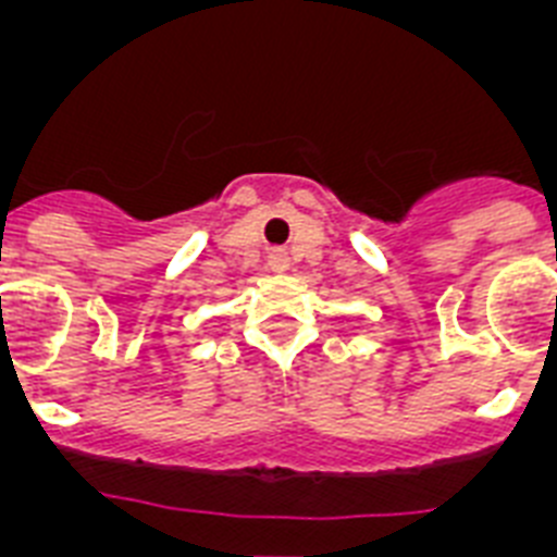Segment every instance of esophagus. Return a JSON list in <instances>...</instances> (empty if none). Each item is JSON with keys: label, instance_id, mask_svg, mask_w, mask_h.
<instances>
[{"label": "esophagus", "instance_id": "1", "mask_svg": "<svg viewBox=\"0 0 557 557\" xmlns=\"http://www.w3.org/2000/svg\"><path fill=\"white\" fill-rule=\"evenodd\" d=\"M270 264H273L275 270H284L287 268V256H284L282 250H273V253H270Z\"/></svg>", "mask_w": 557, "mask_h": 557}]
</instances>
